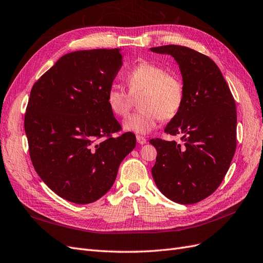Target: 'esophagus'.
I'll return each instance as SVG.
<instances>
[{
	"instance_id": "34e87169",
	"label": "esophagus",
	"mask_w": 263,
	"mask_h": 263,
	"mask_svg": "<svg viewBox=\"0 0 263 263\" xmlns=\"http://www.w3.org/2000/svg\"><path fill=\"white\" fill-rule=\"evenodd\" d=\"M137 141H138V143L140 144V145H143V144L146 143V139L144 138V137H141V135H138Z\"/></svg>"
}]
</instances>
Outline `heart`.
Listing matches in <instances>:
<instances>
[{"mask_svg": "<svg viewBox=\"0 0 263 263\" xmlns=\"http://www.w3.org/2000/svg\"><path fill=\"white\" fill-rule=\"evenodd\" d=\"M129 92L111 85L106 92V103L111 114L123 118L132 105V96L142 92L139 101L141 110L132 114L123 122L125 131L147 134L153 131L160 118L168 120L179 111L183 99V84L179 76L167 73L164 66L142 61L125 74Z\"/></svg>", "mask_w": 263, "mask_h": 263, "instance_id": "1", "label": "heart"}]
</instances>
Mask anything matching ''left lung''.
Wrapping results in <instances>:
<instances>
[{"label": "left lung", "instance_id": "left-lung-1", "mask_svg": "<svg viewBox=\"0 0 263 263\" xmlns=\"http://www.w3.org/2000/svg\"><path fill=\"white\" fill-rule=\"evenodd\" d=\"M172 55L182 76L184 99L165 132L180 142L153 139L157 151L152 168L154 181L166 198L193 204L221 184L236 151V105L224 76L209 57L187 47L168 45L149 49Z\"/></svg>", "mask_w": 263, "mask_h": 263}]
</instances>
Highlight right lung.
<instances>
[{
    "label": "right lung",
    "instance_id": "right-lung-1",
    "mask_svg": "<svg viewBox=\"0 0 263 263\" xmlns=\"http://www.w3.org/2000/svg\"><path fill=\"white\" fill-rule=\"evenodd\" d=\"M121 49L81 50L62 55L32 86L25 132L37 174L59 197L76 204L100 199L135 147L106 92L122 66Z\"/></svg>",
    "mask_w": 263,
    "mask_h": 263
}]
</instances>
